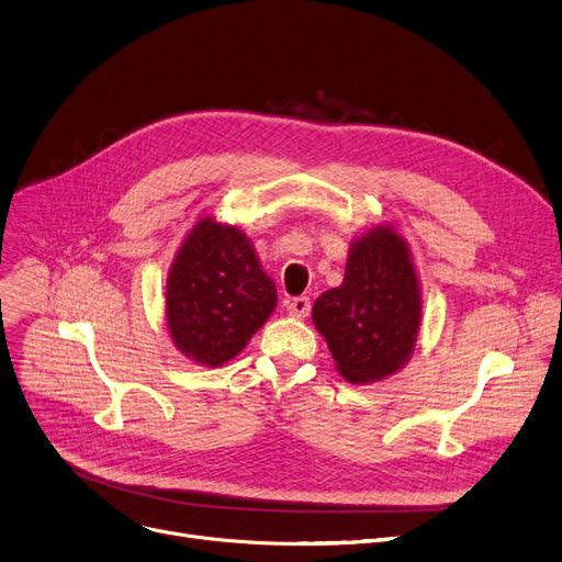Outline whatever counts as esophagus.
Wrapping results in <instances>:
<instances>
[{
    "instance_id": "34e87169",
    "label": "esophagus",
    "mask_w": 562,
    "mask_h": 562,
    "mask_svg": "<svg viewBox=\"0 0 562 562\" xmlns=\"http://www.w3.org/2000/svg\"><path fill=\"white\" fill-rule=\"evenodd\" d=\"M288 313L292 317H306L311 313V300L308 296H294V300L288 302Z\"/></svg>"
}]
</instances>
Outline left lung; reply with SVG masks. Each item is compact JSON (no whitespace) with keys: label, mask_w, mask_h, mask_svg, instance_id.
I'll return each mask as SVG.
<instances>
[{"label":"left lung","mask_w":562,"mask_h":562,"mask_svg":"<svg viewBox=\"0 0 562 562\" xmlns=\"http://www.w3.org/2000/svg\"><path fill=\"white\" fill-rule=\"evenodd\" d=\"M422 319L411 251L390 226L370 228L349 251L345 279L313 306L338 372L349 383L381 381L404 368Z\"/></svg>","instance_id":"8db88e82"}]
</instances>
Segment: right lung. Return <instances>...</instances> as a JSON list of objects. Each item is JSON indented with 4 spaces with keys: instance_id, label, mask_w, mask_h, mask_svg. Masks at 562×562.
Instances as JSON below:
<instances>
[{
    "instance_id": "add662e5",
    "label": "right lung",
    "mask_w": 562,
    "mask_h": 562,
    "mask_svg": "<svg viewBox=\"0 0 562 562\" xmlns=\"http://www.w3.org/2000/svg\"><path fill=\"white\" fill-rule=\"evenodd\" d=\"M277 306V288L236 226L206 217L181 245L165 292L175 345L220 368L238 356Z\"/></svg>"
}]
</instances>
